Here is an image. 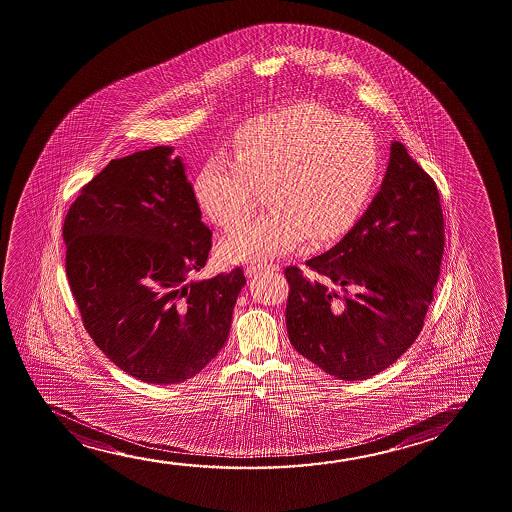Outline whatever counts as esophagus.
<instances>
[{
  "instance_id": "esophagus-1",
  "label": "esophagus",
  "mask_w": 512,
  "mask_h": 512,
  "mask_svg": "<svg viewBox=\"0 0 512 512\" xmlns=\"http://www.w3.org/2000/svg\"><path fill=\"white\" fill-rule=\"evenodd\" d=\"M275 268H277V265H272V263H252V265H247V268H245V274L254 277V275L263 274V272L275 270Z\"/></svg>"
}]
</instances>
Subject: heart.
<instances>
[{"mask_svg":"<svg viewBox=\"0 0 512 512\" xmlns=\"http://www.w3.org/2000/svg\"><path fill=\"white\" fill-rule=\"evenodd\" d=\"M381 172V145L367 124L332 108L298 103L254 117L238 130L231 159L200 168L195 196L223 230L251 217L265 189L270 209L221 244L228 261H267L305 235L330 240L365 209Z\"/></svg>","mask_w":512,"mask_h":512,"instance_id":"heart-1","label":"heart"}]
</instances>
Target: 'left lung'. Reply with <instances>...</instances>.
<instances>
[{
	"label": "left lung",
	"mask_w": 512,
	"mask_h": 512,
	"mask_svg": "<svg viewBox=\"0 0 512 512\" xmlns=\"http://www.w3.org/2000/svg\"><path fill=\"white\" fill-rule=\"evenodd\" d=\"M444 252V216L432 177L391 144L374 202L328 251L284 270L289 342L342 381L393 365L418 339Z\"/></svg>",
	"instance_id": "left-lung-1"
}]
</instances>
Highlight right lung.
<instances>
[{
  "label": "right lung",
  "instance_id": "1",
  "mask_svg": "<svg viewBox=\"0 0 512 512\" xmlns=\"http://www.w3.org/2000/svg\"><path fill=\"white\" fill-rule=\"evenodd\" d=\"M172 147L112 159L63 224L66 277L82 323L138 381L195 377L228 340L244 270L195 281L212 231Z\"/></svg>",
  "mask_w": 512,
  "mask_h": 512
}]
</instances>
